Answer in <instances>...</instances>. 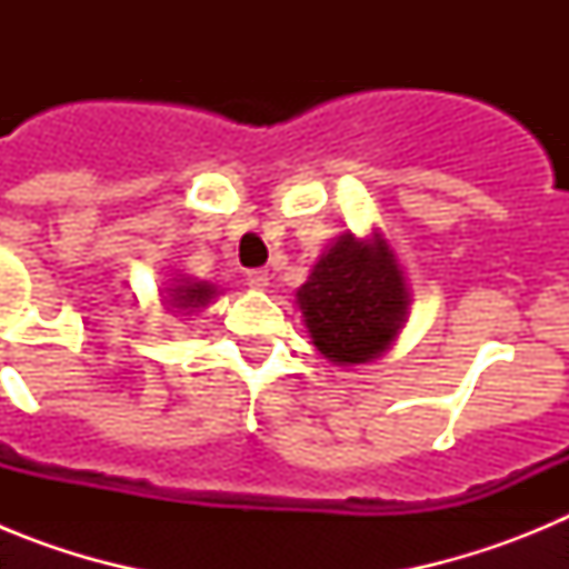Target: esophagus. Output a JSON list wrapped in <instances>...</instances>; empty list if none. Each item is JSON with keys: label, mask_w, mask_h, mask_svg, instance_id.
I'll list each match as a JSON object with an SVG mask.
<instances>
[{"label": "esophagus", "mask_w": 569, "mask_h": 569, "mask_svg": "<svg viewBox=\"0 0 569 569\" xmlns=\"http://www.w3.org/2000/svg\"><path fill=\"white\" fill-rule=\"evenodd\" d=\"M248 284L253 290H268L270 288V273H268V270H250Z\"/></svg>", "instance_id": "34e87169"}]
</instances>
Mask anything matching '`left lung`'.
Listing matches in <instances>:
<instances>
[{"instance_id": "left-lung-1", "label": "left lung", "mask_w": 569, "mask_h": 569, "mask_svg": "<svg viewBox=\"0 0 569 569\" xmlns=\"http://www.w3.org/2000/svg\"><path fill=\"white\" fill-rule=\"evenodd\" d=\"M410 301L405 268L379 228L365 239L336 236L296 290L310 345L339 367L381 359L405 330Z\"/></svg>"}]
</instances>
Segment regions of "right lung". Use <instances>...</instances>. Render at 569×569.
<instances>
[{"instance_id":"add662e5","label":"right lung","mask_w":569,"mask_h":569,"mask_svg":"<svg viewBox=\"0 0 569 569\" xmlns=\"http://www.w3.org/2000/svg\"><path fill=\"white\" fill-rule=\"evenodd\" d=\"M222 290L202 279H190L184 273H170L168 284L162 288L164 308L173 316H193L204 310Z\"/></svg>"}]
</instances>
